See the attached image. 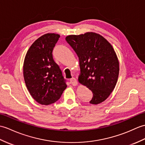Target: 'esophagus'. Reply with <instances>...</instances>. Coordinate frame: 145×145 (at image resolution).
I'll return each mask as SVG.
<instances>
[{"label":"esophagus","mask_w":145,"mask_h":145,"mask_svg":"<svg viewBox=\"0 0 145 145\" xmlns=\"http://www.w3.org/2000/svg\"><path fill=\"white\" fill-rule=\"evenodd\" d=\"M70 83H71V84L72 85H73V86H76L77 84H78V82H77V80H76V78H71L70 79Z\"/></svg>","instance_id":"obj_1"}]
</instances>
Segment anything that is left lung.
<instances>
[{
	"mask_svg": "<svg viewBox=\"0 0 145 145\" xmlns=\"http://www.w3.org/2000/svg\"><path fill=\"white\" fill-rule=\"evenodd\" d=\"M66 41L78 57L79 82L93 93L89 103L104 101L112 92L118 79L119 63L110 44L95 33L69 35Z\"/></svg>",
	"mask_w": 145,
	"mask_h": 145,
	"instance_id": "left-lung-1",
	"label": "left lung"
}]
</instances>
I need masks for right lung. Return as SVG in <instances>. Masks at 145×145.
<instances>
[{
    "instance_id": "1",
    "label": "right lung",
    "mask_w": 145,
    "mask_h": 145,
    "mask_svg": "<svg viewBox=\"0 0 145 145\" xmlns=\"http://www.w3.org/2000/svg\"><path fill=\"white\" fill-rule=\"evenodd\" d=\"M60 38L48 33L33 43L23 63L27 89L36 101L42 105L56 102L67 88L61 70L53 59L52 51Z\"/></svg>"
}]
</instances>
